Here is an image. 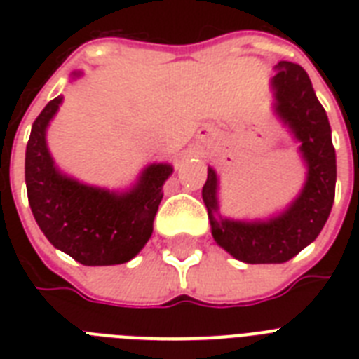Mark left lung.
Segmentation results:
<instances>
[{"label":"left lung","instance_id":"1","mask_svg":"<svg viewBox=\"0 0 359 359\" xmlns=\"http://www.w3.org/2000/svg\"><path fill=\"white\" fill-rule=\"evenodd\" d=\"M273 111L300 141L307 165L306 184L287 210L266 222H240L218 216V175L208 168L203 186L212 236L227 253L248 264H276L298 255L323 231L335 197V149L332 128L311 80L300 65L279 61L272 78Z\"/></svg>","mask_w":359,"mask_h":359}]
</instances>
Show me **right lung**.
I'll return each instance as SVG.
<instances>
[{
  "instance_id": "1",
  "label": "right lung",
  "mask_w": 359,
  "mask_h": 359,
  "mask_svg": "<svg viewBox=\"0 0 359 359\" xmlns=\"http://www.w3.org/2000/svg\"><path fill=\"white\" fill-rule=\"evenodd\" d=\"M61 102L63 97L46 104L27 141L25 186L31 212L44 236L74 261L86 266L128 262L151 238L163 182L173 168L151 163L124 194L70 179L55 168L46 145L48 124Z\"/></svg>"
}]
</instances>
